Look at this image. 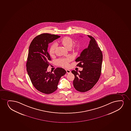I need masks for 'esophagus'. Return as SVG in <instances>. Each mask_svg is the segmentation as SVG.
I'll list each match as a JSON object with an SVG mask.
<instances>
[{"instance_id":"esophagus-1","label":"esophagus","mask_w":131,"mask_h":131,"mask_svg":"<svg viewBox=\"0 0 131 131\" xmlns=\"http://www.w3.org/2000/svg\"><path fill=\"white\" fill-rule=\"evenodd\" d=\"M66 73L67 74H69L70 73H71V71L70 70H68V69H66Z\"/></svg>"}]
</instances>
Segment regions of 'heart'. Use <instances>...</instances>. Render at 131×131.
<instances>
[{"label": "heart", "mask_w": 131, "mask_h": 131, "mask_svg": "<svg viewBox=\"0 0 131 131\" xmlns=\"http://www.w3.org/2000/svg\"><path fill=\"white\" fill-rule=\"evenodd\" d=\"M60 43L63 47L69 50L71 49L73 44V41L71 38L69 37H66L63 38L60 41ZM56 44H53L51 45L49 49V54L51 56L54 55L56 49ZM80 45L79 43L76 44L72 47V51L74 52L78 51L80 49ZM71 59L70 58H63V59H59L57 60V63L58 64L63 67H67L69 65V62L71 61Z\"/></svg>", "instance_id": "1"}]
</instances>
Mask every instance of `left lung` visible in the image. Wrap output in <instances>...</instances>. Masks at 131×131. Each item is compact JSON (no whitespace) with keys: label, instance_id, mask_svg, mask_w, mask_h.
Here are the masks:
<instances>
[{"label":"left lung","instance_id":"left-lung-1","mask_svg":"<svg viewBox=\"0 0 131 131\" xmlns=\"http://www.w3.org/2000/svg\"><path fill=\"white\" fill-rule=\"evenodd\" d=\"M87 36L90 39L88 47L75 60L78 62L77 66L83 68V70L79 73L72 71L75 76L74 87L81 92L90 90L96 84L101 75L102 63V53L96 41L92 36Z\"/></svg>","mask_w":131,"mask_h":131}]
</instances>
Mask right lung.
<instances>
[{
    "mask_svg": "<svg viewBox=\"0 0 131 131\" xmlns=\"http://www.w3.org/2000/svg\"><path fill=\"white\" fill-rule=\"evenodd\" d=\"M60 37L57 35L42 34L34 38L29 46L26 64L27 73L34 87L42 93L54 92L61 77L66 73L62 68H56L53 73L47 72L51 60L48 52V44Z\"/></svg>",
    "mask_w": 131,
    "mask_h": 131,
    "instance_id": "obj_1",
    "label": "right lung"
}]
</instances>
